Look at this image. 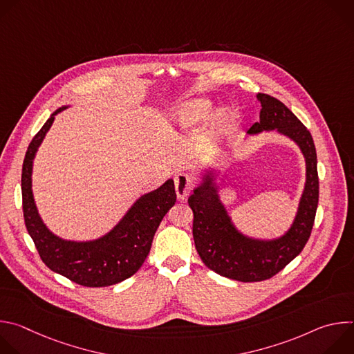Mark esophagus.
I'll return each instance as SVG.
<instances>
[{"label": "esophagus", "instance_id": "esophagus-1", "mask_svg": "<svg viewBox=\"0 0 354 354\" xmlns=\"http://www.w3.org/2000/svg\"><path fill=\"white\" fill-rule=\"evenodd\" d=\"M193 186H194V180L192 175L185 172H178L175 175V190L179 200H185L187 194L192 192Z\"/></svg>", "mask_w": 354, "mask_h": 354}]
</instances>
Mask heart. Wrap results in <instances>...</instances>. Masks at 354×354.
I'll use <instances>...</instances> for the list:
<instances>
[{"label": "heart", "instance_id": "b5f03b06", "mask_svg": "<svg viewBox=\"0 0 354 354\" xmlns=\"http://www.w3.org/2000/svg\"><path fill=\"white\" fill-rule=\"evenodd\" d=\"M213 111H214V105H213V102H210V100L192 99V100H187V102L174 108L168 115V120H169L171 126L176 130L192 131V130L197 129L205 120H207L210 118V115L213 113ZM228 119H230V115H223L217 120V124H214L213 130L209 131V134L206 136V140L212 141Z\"/></svg>", "mask_w": 354, "mask_h": 354}]
</instances>
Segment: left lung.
I'll return each mask as SVG.
<instances>
[{
    "instance_id": "1",
    "label": "left lung",
    "mask_w": 354,
    "mask_h": 354,
    "mask_svg": "<svg viewBox=\"0 0 354 354\" xmlns=\"http://www.w3.org/2000/svg\"><path fill=\"white\" fill-rule=\"evenodd\" d=\"M259 122L248 134L274 130L292 140L306 160V186L290 228L279 238L259 239L242 234L218 194L214 169H206L201 183L193 189L187 203L193 210V239L203 263L220 276L243 281L273 277L304 249L315 220L319 197L317 151L307 127L279 99L258 93Z\"/></svg>"
}]
</instances>
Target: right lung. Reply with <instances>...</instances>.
Segmentation results:
<instances>
[{
  "label": "right lung",
  "mask_w": 354,
  "mask_h": 354,
  "mask_svg": "<svg viewBox=\"0 0 354 354\" xmlns=\"http://www.w3.org/2000/svg\"><path fill=\"white\" fill-rule=\"evenodd\" d=\"M57 109L30 141L22 167V207L26 230L43 263L71 281L85 287H106L133 276L144 263L154 234L164 216L175 205L172 179L140 196L123 218L105 235L91 241L63 239L43 223L32 192L33 160L52 127Z\"/></svg>",
  "instance_id": "1"
}]
</instances>
